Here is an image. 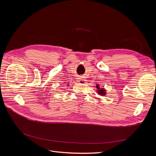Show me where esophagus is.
<instances>
[{
	"label": "esophagus",
	"mask_w": 156,
	"mask_h": 156,
	"mask_svg": "<svg viewBox=\"0 0 156 156\" xmlns=\"http://www.w3.org/2000/svg\"><path fill=\"white\" fill-rule=\"evenodd\" d=\"M86 81H87L86 79H82V78H79L78 80H77V82L80 83H84Z\"/></svg>",
	"instance_id": "1"
}]
</instances>
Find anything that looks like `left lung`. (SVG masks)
<instances>
[{
	"instance_id": "left-lung-1",
	"label": "left lung",
	"mask_w": 156,
	"mask_h": 156,
	"mask_svg": "<svg viewBox=\"0 0 156 156\" xmlns=\"http://www.w3.org/2000/svg\"><path fill=\"white\" fill-rule=\"evenodd\" d=\"M96 88H97V93L98 94V95H100L101 96H105L107 94L106 93V90L104 88H100L99 84H96Z\"/></svg>"
}]
</instances>
